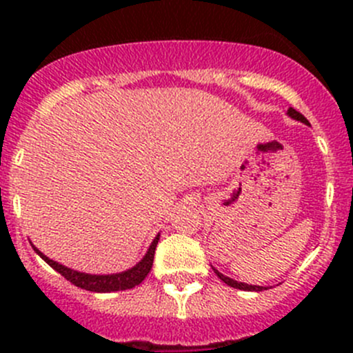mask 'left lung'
<instances>
[{
  "label": "left lung",
  "mask_w": 353,
  "mask_h": 353,
  "mask_svg": "<svg viewBox=\"0 0 353 353\" xmlns=\"http://www.w3.org/2000/svg\"><path fill=\"white\" fill-rule=\"evenodd\" d=\"M287 116H290L292 119H295V121H301V123H304V124H309V121L305 119V117L302 116L301 112H297V110H295L294 108H288V110H287ZM212 268H213V266H212ZM213 272L216 273V276H219V279L222 280L223 283H227V285H230V287H234V288H239V290H245V292H261V290H268V287H261V285H249V283L237 282V280L229 279V276H225V275H223V273H220L219 270H215V268H213Z\"/></svg>",
  "instance_id": "8db88e82"
}]
</instances>
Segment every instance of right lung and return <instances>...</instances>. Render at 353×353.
Segmentation results:
<instances>
[{"instance_id":"1","label":"right lung","mask_w":353,"mask_h":353,"mask_svg":"<svg viewBox=\"0 0 353 353\" xmlns=\"http://www.w3.org/2000/svg\"><path fill=\"white\" fill-rule=\"evenodd\" d=\"M160 234H157V237L152 241L150 248H148L147 254L133 266V268L126 270V272L121 273H110V275H90V273H83V272H77V270H71L68 266L61 265V263L54 261V259L48 258L44 252L39 251L35 245L34 251L48 263L51 268H54L56 272L61 273L63 276L71 282L73 285L85 288V290L90 292H101V294H108V292H117V290H128V288H133L137 285H140L141 282L145 280V276L150 273L152 265H154V254H155V248L159 244ZM32 244V243H30Z\"/></svg>"}]
</instances>
